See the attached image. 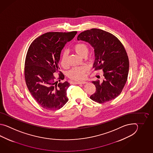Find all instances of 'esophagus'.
I'll return each mask as SVG.
<instances>
[{"label": "esophagus", "instance_id": "obj_1", "mask_svg": "<svg viewBox=\"0 0 153 153\" xmlns=\"http://www.w3.org/2000/svg\"><path fill=\"white\" fill-rule=\"evenodd\" d=\"M86 83H87V82L85 81H77V82H76V84H85Z\"/></svg>", "mask_w": 153, "mask_h": 153}]
</instances>
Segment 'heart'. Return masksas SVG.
Listing matches in <instances>:
<instances>
[{
    "label": "heart",
    "instance_id": "heart-1",
    "mask_svg": "<svg viewBox=\"0 0 153 153\" xmlns=\"http://www.w3.org/2000/svg\"><path fill=\"white\" fill-rule=\"evenodd\" d=\"M74 49L75 52L81 57H83L85 55H87L88 52V46L86 44L82 42H79L75 44V45L74 46ZM67 57V53L66 51H65L63 53L60 59V64L64 68H66L68 67ZM88 70V67L85 65L74 67L69 71L68 73V76L69 78L74 80H81L84 78L85 74L87 72Z\"/></svg>",
    "mask_w": 153,
    "mask_h": 153
}]
</instances>
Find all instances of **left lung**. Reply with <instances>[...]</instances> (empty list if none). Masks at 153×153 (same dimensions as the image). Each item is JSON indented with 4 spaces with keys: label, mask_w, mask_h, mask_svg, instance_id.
<instances>
[{
    "label": "left lung",
    "mask_w": 153,
    "mask_h": 153,
    "mask_svg": "<svg viewBox=\"0 0 153 153\" xmlns=\"http://www.w3.org/2000/svg\"><path fill=\"white\" fill-rule=\"evenodd\" d=\"M77 39L89 43L94 48L93 68L103 72V81H92L96 91L90 98L103 103L117 97L127 81L129 70L128 58L122 43L112 34L97 28L81 32Z\"/></svg>",
    "instance_id": "8db88e82"
}]
</instances>
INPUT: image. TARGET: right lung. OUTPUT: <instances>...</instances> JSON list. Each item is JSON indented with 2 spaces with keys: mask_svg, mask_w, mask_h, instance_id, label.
<instances>
[{
  "mask_svg": "<svg viewBox=\"0 0 153 153\" xmlns=\"http://www.w3.org/2000/svg\"><path fill=\"white\" fill-rule=\"evenodd\" d=\"M77 32H49L33 42L26 55L25 76L30 93L36 102L47 110L59 109L68 101V81L59 82L65 75L59 71V63L62 49ZM54 72L59 74L56 81Z\"/></svg>",
  "mask_w": 153,
  "mask_h": 153,
  "instance_id": "right-lung-1",
  "label": "right lung"
}]
</instances>
